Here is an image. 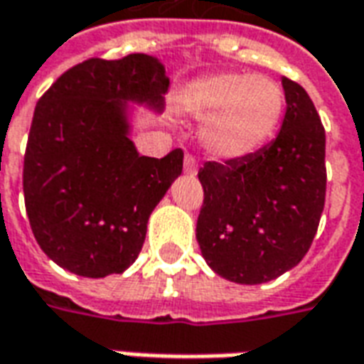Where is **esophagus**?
<instances>
[{"label":"esophagus","instance_id":"obj_1","mask_svg":"<svg viewBox=\"0 0 364 364\" xmlns=\"http://www.w3.org/2000/svg\"><path fill=\"white\" fill-rule=\"evenodd\" d=\"M183 169H185V173L187 175H197L198 171V161L195 156H191V154H185V159H183Z\"/></svg>","mask_w":364,"mask_h":364}]
</instances>
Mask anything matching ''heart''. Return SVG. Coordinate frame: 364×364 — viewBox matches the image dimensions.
Returning <instances> with one entry per match:
<instances>
[{
    "label": "heart",
    "mask_w": 364,
    "mask_h": 364,
    "mask_svg": "<svg viewBox=\"0 0 364 364\" xmlns=\"http://www.w3.org/2000/svg\"><path fill=\"white\" fill-rule=\"evenodd\" d=\"M284 103V91L273 77L232 72L193 83L183 95V109L205 122V148L220 159L259 150L279 128Z\"/></svg>",
    "instance_id": "b5f03b06"
}]
</instances>
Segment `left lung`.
<instances>
[{
	"instance_id": "obj_1",
	"label": "left lung",
	"mask_w": 364,
	"mask_h": 364,
	"mask_svg": "<svg viewBox=\"0 0 364 364\" xmlns=\"http://www.w3.org/2000/svg\"><path fill=\"white\" fill-rule=\"evenodd\" d=\"M287 112L273 142L244 158L206 161L197 242L214 273L273 281L302 261L326 203V130L302 85L282 77Z\"/></svg>"
}]
</instances>
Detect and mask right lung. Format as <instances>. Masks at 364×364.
Wrapping results in <instances>:
<instances>
[{
  "label": "right lung",
  "mask_w": 364,
  "mask_h": 364,
  "mask_svg": "<svg viewBox=\"0 0 364 364\" xmlns=\"http://www.w3.org/2000/svg\"><path fill=\"white\" fill-rule=\"evenodd\" d=\"M166 68L148 54L90 58L70 68L36 103L23 193L36 242L54 263L90 279L127 271L148 218L183 171V150L140 156L127 101L161 109Z\"/></svg>",
  "instance_id": "right-lung-1"
}]
</instances>
